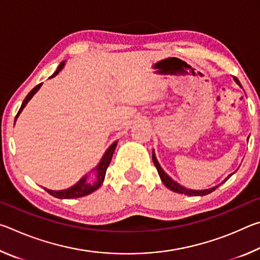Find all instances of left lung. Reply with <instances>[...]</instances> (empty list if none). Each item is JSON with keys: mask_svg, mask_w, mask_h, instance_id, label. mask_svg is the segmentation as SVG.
Here are the masks:
<instances>
[{"mask_svg": "<svg viewBox=\"0 0 260 260\" xmlns=\"http://www.w3.org/2000/svg\"><path fill=\"white\" fill-rule=\"evenodd\" d=\"M233 79H234V81L242 88L240 81L237 80V78L233 77ZM248 140H249V138H248ZM152 161H153V164H155L156 169H157V171H158V174H159V177H160V179H161V182L164 183L165 186L170 189V190H172V191H174V192H178V193H184V195H188V196H205V195H208V193H210V192H212L213 190H215V189H217V188L220 186V184L223 183V182H226L227 180L230 179V178L232 177V175H233V173L228 175V177H227L225 180H223V181H222L221 183L218 184V186L211 187V188H209V189H203V190H193V189H188V188H186V187L181 186V184L178 183L177 181H174V180H173L172 178H171L169 174L165 173V171L161 169V166L159 165V162H158L157 158H156V155H155V151H153V150H152Z\"/></svg>", "mask_w": 260, "mask_h": 260, "instance_id": "1", "label": "left lung"}]
</instances>
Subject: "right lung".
Masks as SVG:
<instances>
[{
  "mask_svg": "<svg viewBox=\"0 0 260 260\" xmlns=\"http://www.w3.org/2000/svg\"><path fill=\"white\" fill-rule=\"evenodd\" d=\"M64 65H65V60L61 61V63L58 65V68H57V70L55 71V73L52 74V76L49 79L56 77L57 74L59 73V71H61V70H63ZM41 86H42V83H40V85H38L37 87H34L33 89L29 91L28 95L26 96L23 104H21V107L19 109L18 113H17L15 122H16L17 118H18L19 114L21 113V111H23V109L26 107V104L29 102V100L33 98L34 94L37 93L39 89H40ZM117 143H118V141H116V142H113L111 146H110L107 149V151L104 152L102 159L100 160L98 166H96L95 169H93V170L90 171V173H94V175H95L94 181H89V179H88V177H89V174H86V175H83V177L80 180H79V181L76 184H73L72 187H70L68 189H63V190H50V189H47V188H45V189H46L48 192L50 193L51 196L56 197V199H60V200L78 199V197H82V196L89 195V193H91L93 191L98 190V189L101 187V184H102L103 181H104L105 173H107V169L109 167L110 161H111V159H112V156H113L114 149H116V147H117Z\"/></svg>",
  "mask_w": 260,
  "mask_h": 260,
  "instance_id": "obj_1",
  "label": "right lung"
}]
</instances>
